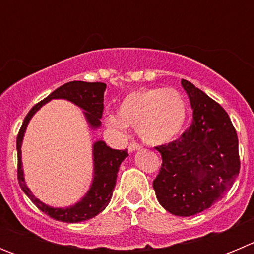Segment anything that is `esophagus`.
Instances as JSON below:
<instances>
[{
    "label": "esophagus",
    "mask_w": 254,
    "mask_h": 254,
    "mask_svg": "<svg viewBox=\"0 0 254 254\" xmlns=\"http://www.w3.org/2000/svg\"><path fill=\"white\" fill-rule=\"evenodd\" d=\"M140 149H141V145H138V143H136V142L129 143V146H128V151L129 152L137 151V150H140Z\"/></svg>",
    "instance_id": "obj_1"
}]
</instances>
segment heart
<instances>
[{
    "label": "heart",
    "mask_w": 254,
    "mask_h": 254,
    "mask_svg": "<svg viewBox=\"0 0 254 254\" xmlns=\"http://www.w3.org/2000/svg\"><path fill=\"white\" fill-rule=\"evenodd\" d=\"M187 117L185 99L174 89H141L126 96L118 116L107 114L105 126L125 136L127 126L137 128L143 141L152 145L169 142L182 131Z\"/></svg>",
    "instance_id": "obj_1"
}]
</instances>
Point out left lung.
Masks as SVG:
<instances>
[{
  "instance_id": "obj_1",
  "label": "left lung",
  "mask_w": 254,
  "mask_h": 254,
  "mask_svg": "<svg viewBox=\"0 0 254 254\" xmlns=\"http://www.w3.org/2000/svg\"><path fill=\"white\" fill-rule=\"evenodd\" d=\"M181 82L193 121L178 140L156 147L163 164L152 187L170 214L192 216L223 198L239 174L241 160L237 132L224 108L192 82Z\"/></svg>"
}]
</instances>
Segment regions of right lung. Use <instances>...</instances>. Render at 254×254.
Here are the masks:
<instances>
[{
    "instance_id": "1",
    "label": "right lung",
    "mask_w": 254,
    "mask_h": 254,
    "mask_svg": "<svg viewBox=\"0 0 254 254\" xmlns=\"http://www.w3.org/2000/svg\"><path fill=\"white\" fill-rule=\"evenodd\" d=\"M107 85L103 82H85V81H71L62 85L49 94L46 99L35 104L30 112L26 114L25 120L22 122L21 128L16 140L17 149V179L19 185L24 193L31 199L40 211L48 215L52 219L64 221V223H81L85 220L93 219L102 212L107 205L111 202L113 190L116 187L117 173L120 170V165L127 156V150H114L107 146L104 141H96L93 145V161H94V176L93 183L87 190V193L82 197L75 205L68 207H52L46 205L40 199H38L31 193L24 178L21 161V145L22 138L25 134L26 127L35 113L43 107L46 103L52 99H64L73 103L84 111L86 122L89 123L91 129L99 128L102 126L100 118L103 116L104 108V91Z\"/></svg>"
}]
</instances>
